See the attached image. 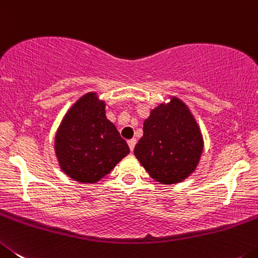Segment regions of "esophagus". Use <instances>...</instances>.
Here are the masks:
<instances>
[{
    "mask_svg": "<svg viewBox=\"0 0 258 258\" xmlns=\"http://www.w3.org/2000/svg\"><path fill=\"white\" fill-rule=\"evenodd\" d=\"M128 146H130V150H131V152H134V149H135V145H136V139H131V140H128Z\"/></svg>",
    "mask_w": 258,
    "mask_h": 258,
    "instance_id": "34e87169",
    "label": "esophagus"
}]
</instances>
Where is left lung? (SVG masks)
<instances>
[{"label": "left lung", "instance_id": "left-lung-1", "mask_svg": "<svg viewBox=\"0 0 258 258\" xmlns=\"http://www.w3.org/2000/svg\"><path fill=\"white\" fill-rule=\"evenodd\" d=\"M144 135L135 146V157L155 181L177 184L189 177L203 153V136L184 101L171 97L150 112Z\"/></svg>", "mask_w": 258, "mask_h": 258}]
</instances>
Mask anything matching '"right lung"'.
<instances>
[{
	"label": "right lung",
	"instance_id": "add662e5",
	"mask_svg": "<svg viewBox=\"0 0 258 258\" xmlns=\"http://www.w3.org/2000/svg\"><path fill=\"white\" fill-rule=\"evenodd\" d=\"M130 153L126 141L105 115L96 92L80 97L55 135V154L64 173L82 184H95Z\"/></svg>",
	"mask_w": 258,
	"mask_h": 258
}]
</instances>
